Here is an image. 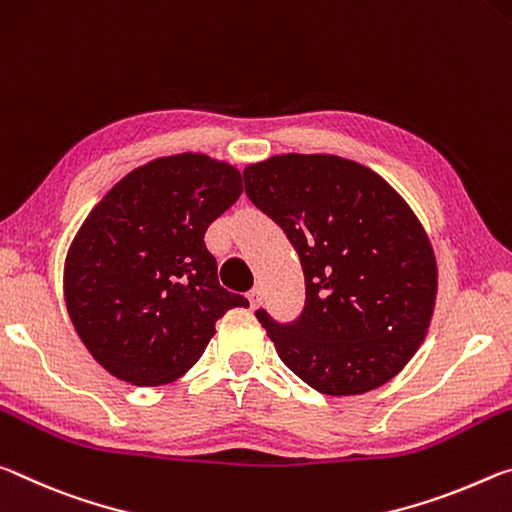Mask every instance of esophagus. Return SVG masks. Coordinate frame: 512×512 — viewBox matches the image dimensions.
Listing matches in <instances>:
<instances>
[{"label": "esophagus", "mask_w": 512, "mask_h": 512, "mask_svg": "<svg viewBox=\"0 0 512 512\" xmlns=\"http://www.w3.org/2000/svg\"><path fill=\"white\" fill-rule=\"evenodd\" d=\"M247 299H249L251 308H258V306H261V301H263V290L261 288H251Z\"/></svg>", "instance_id": "34e87169"}]
</instances>
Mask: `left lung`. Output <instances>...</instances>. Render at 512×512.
<instances>
[{
	"label": "left lung",
	"mask_w": 512,
	"mask_h": 512,
	"mask_svg": "<svg viewBox=\"0 0 512 512\" xmlns=\"http://www.w3.org/2000/svg\"><path fill=\"white\" fill-rule=\"evenodd\" d=\"M245 192L299 254L304 311L279 324L256 311L276 354L322 395L381 388L431 324L438 265L424 226L370 167L331 154L247 165Z\"/></svg>",
	"instance_id": "8db88e82"
}]
</instances>
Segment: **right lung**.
Here are the masks:
<instances>
[{"mask_svg":"<svg viewBox=\"0 0 512 512\" xmlns=\"http://www.w3.org/2000/svg\"><path fill=\"white\" fill-rule=\"evenodd\" d=\"M242 195L236 167L163 156L92 208L65 258L63 290L86 349L117 379L163 385L186 374L215 322L249 301L217 281L204 233Z\"/></svg>","mask_w":512,"mask_h":512,"instance_id":"obj_1","label":"right lung"}]
</instances>
